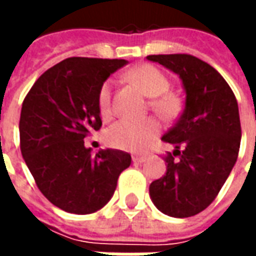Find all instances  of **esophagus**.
<instances>
[{
  "mask_svg": "<svg viewBox=\"0 0 256 256\" xmlns=\"http://www.w3.org/2000/svg\"><path fill=\"white\" fill-rule=\"evenodd\" d=\"M145 160H146V156H144V155H134L133 156L134 163H144Z\"/></svg>",
  "mask_w": 256,
  "mask_h": 256,
  "instance_id": "34e87169",
  "label": "esophagus"
}]
</instances>
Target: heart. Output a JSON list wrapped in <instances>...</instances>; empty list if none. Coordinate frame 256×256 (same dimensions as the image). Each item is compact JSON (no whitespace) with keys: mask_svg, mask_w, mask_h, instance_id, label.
Listing matches in <instances>:
<instances>
[{"mask_svg":"<svg viewBox=\"0 0 256 256\" xmlns=\"http://www.w3.org/2000/svg\"><path fill=\"white\" fill-rule=\"evenodd\" d=\"M128 79L138 86L146 96H150L152 110L166 119H172L180 111V100L176 94L168 93L170 80L166 74L152 64H141L132 68ZM98 111L102 119L114 116L112 104V82L106 80L98 90ZM160 132V124L154 118L142 120L120 119L114 123L106 132V142L124 150H141L150 144Z\"/></svg>","mask_w":256,"mask_h":256,"instance_id":"1","label":"heart"}]
</instances>
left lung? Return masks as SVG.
<instances>
[{
  "label": "left lung",
  "instance_id": "1",
  "mask_svg": "<svg viewBox=\"0 0 256 256\" xmlns=\"http://www.w3.org/2000/svg\"><path fill=\"white\" fill-rule=\"evenodd\" d=\"M150 62L180 75L185 108L162 140L174 145L167 172L150 185L152 202L163 214L188 218L218 196L234 166L242 141L233 90L214 67L190 54H150Z\"/></svg>",
  "mask_w": 256,
  "mask_h": 256
}]
</instances>
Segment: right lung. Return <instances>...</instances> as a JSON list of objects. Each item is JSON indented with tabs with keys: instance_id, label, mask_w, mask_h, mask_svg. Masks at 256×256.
I'll return each instance as SVG.
<instances>
[{
	"instance_id": "obj_1",
	"label": "right lung",
	"mask_w": 256,
	"mask_h": 256,
	"mask_svg": "<svg viewBox=\"0 0 256 256\" xmlns=\"http://www.w3.org/2000/svg\"><path fill=\"white\" fill-rule=\"evenodd\" d=\"M124 64L122 58H66L42 74L23 101V159L42 194L71 214L102 208L132 163V156L119 150L93 156L84 141L102 124L98 90Z\"/></svg>"
}]
</instances>
